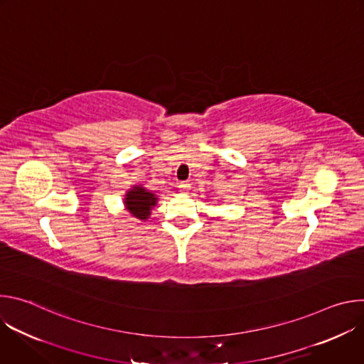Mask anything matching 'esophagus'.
Here are the masks:
<instances>
[{
  "mask_svg": "<svg viewBox=\"0 0 364 364\" xmlns=\"http://www.w3.org/2000/svg\"><path fill=\"white\" fill-rule=\"evenodd\" d=\"M190 183H187V181H181L180 184H178V188L181 190V191H187V190H190Z\"/></svg>",
  "mask_w": 364,
  "mask_h": 364,
  "instance_id": "esophagus-1",
  "label": "esophagus"
}]
</instances>
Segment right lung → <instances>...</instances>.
Instances as JSON below:
<instances>
[{
  "label": "right lung",
  "instance_id": "right-lung-1",
  "mask_svg": "<svg viewBox=\"0 0 364 364\" xmlns=\"http://www.w3.org/2000/svg\"><path fill=\"white\" fill-rule=\"evenodd\" d=\"M157 203V197L142 187H134L128 191L125 204L129 213L138 219H146L151 215V207Z\"/></svg>",
  "mask_w": 364,
  "mask_h": 364
}]
</instances>
